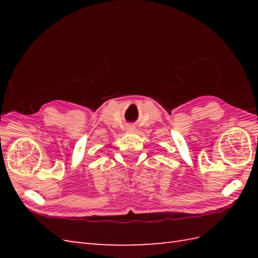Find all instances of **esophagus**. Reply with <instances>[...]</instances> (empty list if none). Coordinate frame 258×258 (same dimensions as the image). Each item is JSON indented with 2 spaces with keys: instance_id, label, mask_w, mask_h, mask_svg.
I'll return each instance as SVG.
<instances>
[{
  "instance_id": "34e87169",
  "label": "esophagus",
  "mask_w": 258,
  "mask_h": 258,
  "mask_svg": "<svg viewBox=\"0 0 258 258\" xmlns=\"http://www.w3.org/2000/svg\"><path fill=\"white\" fill-rule=\"evenodd\" d=\"M127 130H128V131H132V130H133V127H132V126H128Z\"/></svg>"
}]
</instances>
